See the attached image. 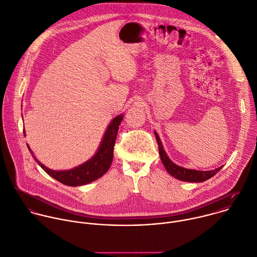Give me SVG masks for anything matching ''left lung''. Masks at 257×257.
<instances>
[{
  "label": "left lung",
  "instance_id": "left-lung-1",
  "mask_svg": "<svg viewBox=\"0 0 257 257\" xmlns=\"http://www.w3.org/2000/svg\"><path fill=\"white\" fill-rule=\"evenodd\" d=\"M155 136H156V139L158 142L159 153H160V157H161L163 165L165 166L167 172L178 180H181L184 182H193V183L194 182L195 183L204 182V181L212 178L214 175H216L223 167V166H221L212 171H197V170H190V169H185V168L179 167V166L175 165L166 155L163 145L161 143V140L156 132H155Z\"/></svg>",
  "mask_w": 257,
  "mask_h": 257
}]
</instances>
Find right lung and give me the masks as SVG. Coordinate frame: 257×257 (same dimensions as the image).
Returning <instances> with one entry per match:
<instances>
[{
	"mask_svg": "<svg viewBox=\"0 0 257 257\" xmlns=\"http://www.w3.org/2000/svg\"><path fill=\"white\" fill-rule=\"evenodd\" d=\"M123 115H117L108 125L103 140L98 148L97 153L86 163L69 171H54L46 168L41 164L34 155L33 158L38 165L52 178L59 181L66 186H82L95 181L96 179L103 176L109 169L113 159V148L117 136L118 126L122 120ZM25 135V133H24ZM30 150V148L28 147ZM31 151V150H30Z\"/></svg>",
	"mask_w": 257,
	"mask_h": 257,
	"instance_id": "add662e5",
	"label": "right lung"
}]
</instances>
